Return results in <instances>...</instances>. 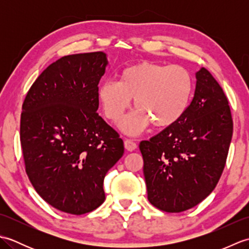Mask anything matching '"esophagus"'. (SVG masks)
Masks as SVG:
<instances>
[{"mask_svg":"<svg viewBox=\"0 0 249 249\" xmlns=\"http://www.w3.org/2000/svg\"><path fill=\"white\" fill-rule=\"evenodd\" d=\"M124 146H125V149L129 151V152H133L137 149V144L135 143L133 140H130V139H125L124 140Z\"/></svg>","mask_w":249,"mask_h":249,"instance_id":"obj_1","label":"esophagus"}]
</instances>
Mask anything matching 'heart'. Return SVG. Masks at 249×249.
<instances>
[{"instance_id":"1","label":"heart","mask_w":249,"mask_h":249,"mask_svg":"<svg viewBox=\"0 0 249 249\" xmlns=\"http://www.w3.org/2000/svg\"><path fill=\"white\" fill-rule=\"evenodd\" d=\"M194 79L185 67L140 62L124 68L118 82L98 87V100L106 118L113 123L123 118L134 99L138 108L121 123L128 135H138L151 123L169 127L182 118L192 102Z\"/></svg>"}]
</instances>
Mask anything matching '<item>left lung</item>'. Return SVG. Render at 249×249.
<instances>
[{"label":"left lung","mask_w":249,"mask_h":249,"mask_svg":"<svg viewBox=\"0 0 249 249\" xmlns=\"http://www.w3.org/2000/svg\"><path fill=\"white\" fill-rule=\"evenodd\" d=\"M196 78L194 98L185 114L139 145L147 199L168 213L192 209L213 192L233 133L223 89L204 67Z\"/></svg>","instance_id":"obj_1"}]
</instances>
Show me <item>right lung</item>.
I'll return each instance as SVG.
<instances>
[{
	"mask_svg": "<svg viewBox=\"0 0 249 249\" xmlns=\"http://www.w3.org/2000/svg\"><path fill=\"white\" fill-rule=\"evenodd\" d=\"M107 64L102 51L63 56L40 73L22 105L25 172L37 194L64 213L97 209L106 173L123 156V140L96 112Z\"/></svg>",
	"mask_w": 249,
	"mask_h": 249,
	"instance_id": "add662e5",
	"label": "right lung"
}]
</instances>
